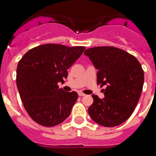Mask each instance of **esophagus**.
I'll return each mask as SVG.
<instances>
[{
    "mask_svg": "<svg viewBox=\"0 0 156 156\" xmlns=\"http://www.w3.org/2000/svg\"><path fill=\"white\" fill-rule=\"evenodd\" d=\"M78 96H79V97H84V96H85V94L82 93H78Z\"/></svg>",
    "mask_w": 156,
    "mask_h": 156,
    "instance_id": "34e87169",
    "label": "esophagus"
}]
</instances>
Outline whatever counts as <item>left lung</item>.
Wrapping results in <instances>:
<instances>
[{"label": "left lung", "instance_id": "obj_1", "mask_svg": "<svg viewBox=\"0 0 156 156\" xmlns=\"http://www.w3.org/2000/svg\"><path fill=\"white\" fill-rule=\"evenodd\" d=\"M84 54L98 70L97 84L106 86L104 98L92 95L93 103L88 109L89 115L103 126L120 125L134 112L141 95L144 75L140 62L112 46L88 48Z\"/></svg>", "mask_w": 156, "mask_h": 156}]
</instances>
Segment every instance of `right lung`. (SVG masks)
<instances>
[{
  "mask_svg": "<svg viewBox=\"0 0 156 156\" xmlns=\"http://www.w3.org/2000/svg\"><path fill=\"white\" fill-rule=\"evenodd\" d=\"M84 46L45 44L31 48L16 70V85L30 117L39 125H59L70 115L78 96L59 89L67 78V69L81 56Z\"/></svg>",
  "mask_w": 156,
  "mask_h": 156,
  "instance_id": "1",
  "label": "right lung"
}]
</instances>
